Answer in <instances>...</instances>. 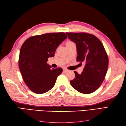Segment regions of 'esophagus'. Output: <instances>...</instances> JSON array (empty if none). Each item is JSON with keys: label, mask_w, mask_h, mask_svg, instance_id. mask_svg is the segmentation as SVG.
Segmentation results:
<instances>
[{"label": "esophagus", "mask_w": 126, "mask_h": 126, "mask_svg": "<svg viewBox=\"0 0 126 126\" xmlns=\"http://www.w3.org/2000/svg\"><path fill=\"white\" fill-rule=\"evenodd\" d=\"M63 71L64 72H67L69 71V70H68L67 69H66V68H64V69H63Z\"/></svg>", "instance_id": "1"}]
</instances>
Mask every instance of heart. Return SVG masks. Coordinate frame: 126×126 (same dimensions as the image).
<instances>
[{"mask_svg": "<svg viewBox=\"0 0 126 126\" xmlns=\"http://www.w3.org/2000/svg\"><path fill=\"white\" fill-rule=\"evenodd\" d=\"M74 44V43H73V42H72L71 41H68L66 43V44Z\"/></svg>", "mask_w": 126, "mask_h": 126, "instance_id": "b5f03b06", "label": "heart"}]
</instances>
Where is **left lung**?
Segmentation results:
<instances>
[{"label": "left lung", "instance_id": "1", "mask_svg": "<svg viewBox=\"0 0 126 126\" xmlns=\"http://www.w3.org/2000/svg\"><path fill=\"white\" fill-rule=\"evenodd\" d=\"M77 49V62L85 63L83 71H74L75 78L70 81L78 92L91 94L98 89L106 77L109 59L100 40L93 34L86 32H66Z\"/></svg>", "mask_w": 126, "mask_h": 126}]
</instances>
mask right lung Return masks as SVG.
<instances>
[{
  "instance_id": "add662e5",
  "label": "right lung",
  "mask_w": 126,
  "mask_h": 126,
  "mask_svg": "<svg viewBox=\"0 0 126 126\" xmlns=\"http://www.w3.org/2000/svg\"><path fill=\"white\" fill-rule=\"evenodd\" d=\"M67 38L63 32L45 33L28 38L21 46L19 67L24 82L32 92L44 94L54 86L63 69H51L47 62Z\"/></svg>"
}]
</instances>
